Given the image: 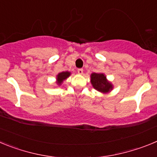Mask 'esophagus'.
Here are the masks:
<instances>
[{
  "mask_svg": "<svg viewBox=\"0 0 157 157\" xmlns=\"http://www.w3.org/2000/svg\"><path fill=\"white\" fill-rule=\"evenodd\" d=\"M77 71H78V74H79V75H82L83 74V69L78 68L77 70Z\"/></svg>",
  "mask_w": 157,
  "mask_h": 157,
  "instance_id": "obj_1",
  "label": "esophagus"
}]
</instances>
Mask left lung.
Here are the masks:
<instances>
[{"label":"left lung","instance_id":"obj_1","mask_svg":"<svg viewBox=\"0 0 157 157\" xmlns=\"http://www.w3.org/2000/svg\"><path fill=\"white\" fill-rule=\"evenodd\" d=\"M90 78L93 87L99 92L106 94L110 92L113 88L112 83L107 80L106 76L102 73H92Z\"/></svg>","mask_w":157,"mask_h":157}]
</instances>
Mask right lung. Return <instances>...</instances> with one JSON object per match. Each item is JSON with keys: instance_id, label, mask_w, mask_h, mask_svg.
Returning a JSON list of instances; mask_svg holds the SVG:
<instances>
[{"instance_id": "1", "label": "right lung", "mask_w": 157, "mask_h": 157, "mask_svg": "<svg viewBox=\"0 0 157 157\" xmlns=\"http://www.w3.org/2000/svg\"><path fill=\"white\" fill-rule=\"evenodd\" d=\"M70 75H71V72L69 71L60 72V73H59V74L56 75V80H57L56 83H57L59 86H60L62 84V82H63L66 78H67Z\"/></svg>"}]
</instances>
